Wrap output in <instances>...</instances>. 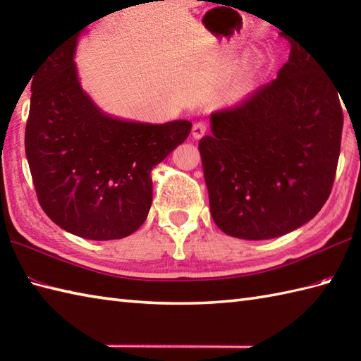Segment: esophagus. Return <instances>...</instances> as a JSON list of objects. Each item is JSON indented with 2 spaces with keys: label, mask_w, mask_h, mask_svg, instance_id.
Returning a JSON list of instances; mask_svg holds the SVG:
<instances>
[{
  "label": "esophagus",
  "mask_w": 361,
  "mask_h": 361,
  "mask_svg": "<svg viewBox=\"0 0 361 361\" xmlns=\"http://www.w3.org/2000/svg\"><path fill=\"white\" fill-rule=\"evenodd\" d=\"M206 135V124L204 122H197L192 127V137L194 140H200Z\"/></svg>",
  "instance_id": "esophagus-1"
}]
</instances>
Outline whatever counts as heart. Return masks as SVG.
I'll return each mask as SVG.
<instances>
[{
  "instance_id": "1",
  "label": "heart",
  "mask_w": 361,
  "mask_h": 361,
  "mask_svg": "<svg viewBox=\"0 0 361 361\" xmlns=\"http://www.w3.org/2000/svg\"><path fill=\"white\" fill-rule=\"evenodd\" d=\"M265 56L260 51H252L250 56L245 59L240 70L237 71L235 78L233 79L231 85L226 91V102L229 105H239L247 101L248 96L255 90L260 73L265 68Z\"/></svg>"
}]
</instances>
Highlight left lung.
Segmentation results:
<instances>
[{
	"label": "left lung",
	"instance_id": "1",
	"mask_svg": "<svg viewBox=\"0 0 361 361\" xmlns=\"http://www.w3.org/2000/svg\"><path fill=\"white\" fill-rule=\"evenodd\" d=\"M323 71L291 43L278 78L237 109L211 116L212 133L198 150L211 216L225 234L245 240L288 234L331 195L343 111L340 91Z\"/></svg>",
	"mask_w": 361,
	"mask_h": 361
}]
</instances>
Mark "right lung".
<instances>
[{
  "mask_svg": "<svg viewBox=\"0 0 361 361\" xmlns=\"http://www.w3.org/2000/svg\"><path fill=\"white\" fill-rule=\"evenodd\" d=\"M85 27L30 78L26 158L38 202L54 224L88 240H114L147 219L150 171L186 141L192 124H149L105 113L82 88L74 62Z\"/></svg>",
  "mask_w": 361,
  "mask_h": 361,
  "instance_id": "obj_1",
  "label": "right lung"
}]
</instances>
